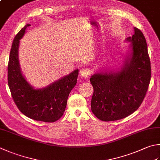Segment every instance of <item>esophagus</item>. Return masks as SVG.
I'll return each mask as SVG.
<instances>
[{
	"mask_svg": "<svg viewBox=\"0 0 160 160\" xmlns=\"http://www.w3.org/2000/svg\"><path fill=\"white\" fill-rule=\"evenodd\" d=\"M80 75L82 77L85 78V79H87L88 78L90 75V71L87 68H83L81 69V70L80 71Z\"/></svg>",
	"mask_w": 160,
	"mask_h": 160,
	"instance_id": "obj_1",
	"label": "esophagus"
}]
</instances>
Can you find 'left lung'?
<instances>
[{"instance_id":"1","label":"left lung","mask_w":160,"mask_h":160,"mask_svg":"<svg viewBox=\"0 0 160 160\" xmlns=\"http://www.w3.org/2000/svg\"><path fill=\"white\" fill-rule=\"evenodd\" d=\"M131 44L121 68L101 69L90 81L94 92L91 110L98 119L113 121L122 119L138 109L145 98L151 77L150 62L146 38L134 28Z\"/></svg>"}]
</instances>
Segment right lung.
Returning <instances> with one entry per match:
<instances>
[{
    "instance_id": "right-lung-1",
    "label": "right lung",
    "mask_w": 160,
    "mask_h": 160,
    "mask_svg": "<svg viewBox=\"0 0 160 160\" xmlns=\"http://www.w3.org/2000/svg\"><path fill=\"white\" fill-rule=\"evenodd\" d=\"M31 24L27 23L13 40L8 68V82L11 95L19 111L30 118L53 122L61 118L69 94L76 86L79 70H74L49 85L35 88L26 79L19 61L20 40Z\"/></svg>"
}]
</instances>
